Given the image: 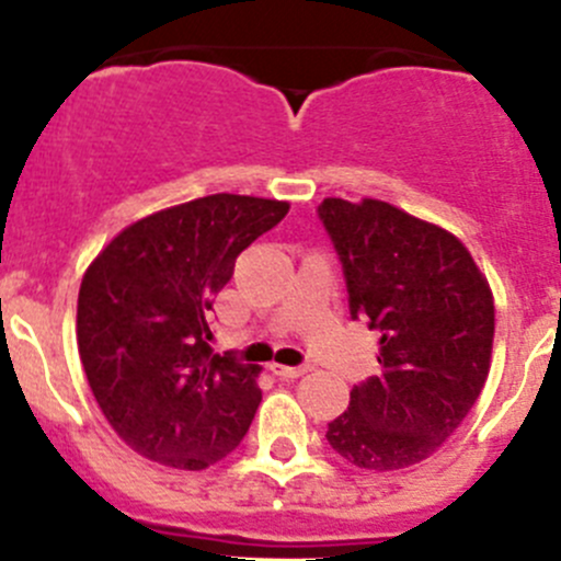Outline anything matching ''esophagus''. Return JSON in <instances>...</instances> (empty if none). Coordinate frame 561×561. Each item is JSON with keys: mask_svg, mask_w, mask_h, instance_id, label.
<instances>
[{"mask_svg": "<svg viewBox=\"0 0 561 561\" xmlns=\"http://www.w3.org/2000/svg\"><path fill=\"white\" fill-rule=\"evenodd\" d=\"M271 371H274L276 377H282V380H296V377H301L304 371H307V366H282V364H271Z\"/></svg>", "mask_w": 561, "mask_h": 561, "instance_id": "obj_1", "label": "esophagus"}]
</instances>
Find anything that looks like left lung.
I'll return each instance as SVG.
<instances>
[{"mask_svg": "<svg viewBox=\"0 0 561 561\" xmlns=\"http://www.w3.org/2000/svg\"><path fill=\"white\" fill-rule=\"evenodd\" d=\"M350 314L380 331V375L350 390L328 443L360 469L393 472L443 448L491 369L494 296L469 249L386 201L325 197Z\"/></svg>", "mask_w": 561, "mask_h": 561, "instance_id": "8db88e82", "label": "left lung"}]
</instances>
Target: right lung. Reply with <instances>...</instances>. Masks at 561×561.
I'll return each instance as SVG.
<instances>
[{
	"label": "right lung",
	"mask_w": 561,
	"mask_h": 561,
	"mask_svg": "<svg viewBox=\"0 0 561 561\" xmlns=\"http://www.w3.org/2000/svg\"><path fill=\"white\" fill-rule=\"evenodd\" d=\"M290 211L252 195L197 197L127 225L89 263L78 353L113 432L173 469H206L249 432L260 366L208 347L206 312L236 257Z\"/></svg>",
	"instance_id": "right-lung-1"
}]
</instances>
